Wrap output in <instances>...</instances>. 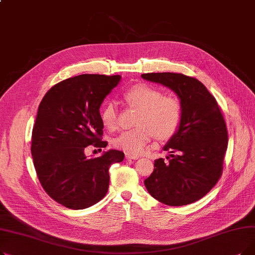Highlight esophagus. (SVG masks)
I'll return each instance as SVG.
<instances>
[{
  "mask_svg": "<svg viewBox=\"0 0 255 255\" xmlns=\"http://www.w3.org/2000/svg\"><path fill=\"white\" fill-rule=\"evenodd\" d=\"M125 158L127 160H136L138 159V156H135V155H130V154H126L125 155Z\"/></svg>",
  "mask_w": 255,
  "mask_h": 255,
  "instance_id": "obj_1",
  "label": "esophagus"
}]
</instances>
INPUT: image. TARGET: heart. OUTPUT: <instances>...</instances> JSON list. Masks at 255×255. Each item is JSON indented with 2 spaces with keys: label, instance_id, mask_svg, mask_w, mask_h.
Instances as JSON below:
<instances>
[{
  "label": "heart",
  "instance_id": "b5f03b06",
  "mask_svg": "<svg viewBox=\"0 0 255 255\" xmlns=\"http://www.w3.org/2000/svg\"><path fill=\"white\" fill-rule=\"evenodd\" d=\"M124 97L139 109L135 121L138 126L122 131L114 138L117 149L130 155H139L145 151L153 134L159 139H167L179 129L182 107L177 98L163 96L161 91L145 84L131 87L125 92ZM100 117L105 127L115 128L118 119L116 102H106Z\"/></svg>",
  "mask_w": 255,
  "mask_h": 255
}]
</instances>
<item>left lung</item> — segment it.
Returning a JSON list of instances; mask_svg holds the SVG:
<instances>
[{
    "label": "left lung",
    "mask_w": 255,
    "mask_h": 255,
    "mask_svg": "<svg viewBox=\"0 0 255 255\" xmlns=\"http://www.w3.org/2000/svg\"><path fill=\"white\" fill-rule=\"evenodd\" d=\"M141 77L177 94L182 120L164 151L171 153L155 160L154 170L144 180L148 192L160 203L177 207L192 204L216 185L227 149V129L218 103L194 77L181 73H144ZM172 152H177L173 155Z\"/></svg>",
    "instance_id": "1"
}]
</instances>
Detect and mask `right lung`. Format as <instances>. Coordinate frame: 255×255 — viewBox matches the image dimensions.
<instances>
[{"instance_id": "1", "label": "right lung", "mask_w": 255, "mask_h": 255, "mask_svg": "<svg viewBox=\"0 0 255 255\" xmlns=\"http://www.w3.org/2000/svg\"><path fill=\"white\" fill-rule=\"evenodd\" d=\"M120 80V75H77L53 86L39 104L32 132L34 166L45 192L66 208L97 204L109 190L110 166L123 161L118 150L91 159L85 155L88 145H107L101 140L99 109Z\"/></svg>"}]
</instances>
